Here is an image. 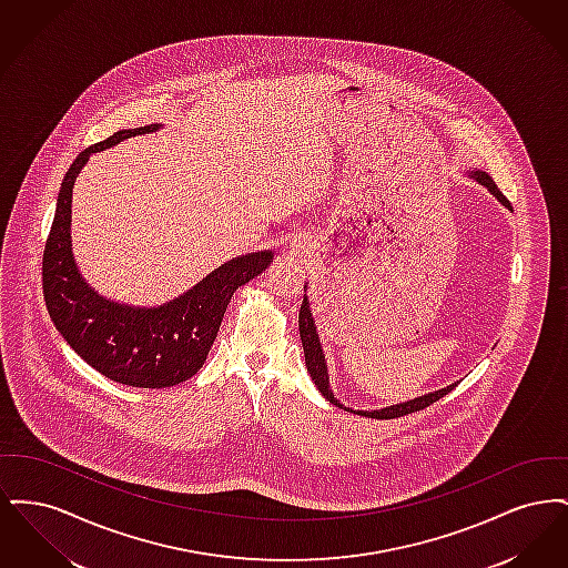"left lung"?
<instances>
[{"label":"left lung","instance_id":"8db88e82","mask_svg":"<svg viewBox=\"0 0 568 568\" xmlns=\"http://www.w3.org/2000/svg\"><path fill=\"white\" fill-rule=\"evenodd\" d=\"M468 174H470L477 183H481L484 187H487V191H489L491 195H496L503 206L511 209V202L503 195V191L496 187V183L491 181L489 174L481 172V170H473V172H468ZM304 290H306V285H304ZM297 327H300V341H302V347H304L306 371H308L311 378L315 381L317 389L324 394L325 400H329L332 405L349 410L347 406L341 405V403L334 398V394H332V389H329L324 349H322V345H320V334H317V329H315V322H313V313H311V308H308V297H306V294H304L302 306H300ZM454 387H456V383H454V385H447V387H443V389H438V392H430V394H426V396H419V398H415V400H408V403L387 406V408H381V410H352V413L364 415V417H373V419H394V417H403V415H408V413H415V410H422V408L433 405L436 400H440L443 396H447Z\"/></svg>","mask_w":568,"mask_h":568}]
</instances>
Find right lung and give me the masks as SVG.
I'll list each match as a JSON object with an SVG mask.
<instances>
[{"mask_svg": "<svg viewBox=\"0 0 568 568\" xmlns=\"http://www.w3.org/2000/svg\"><path fill=\"white\" fill-rule=\"evenodd\" d=\"M144 125L121 130L84 149L63 176L53 225L42 257V290L54 327L68 345L104 377L132 387H170L193 377L215 343L234 292L268 268L272 251L234 257L193 290L158 308L110 302L91 290L72 257V187L91 153L160 130Z\"/></svg>", "mask_w": 568, "mask_h": 568, "instance_id": "add662e5", "label": "right lung"}]
</instances>
